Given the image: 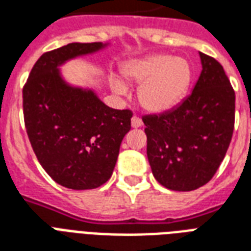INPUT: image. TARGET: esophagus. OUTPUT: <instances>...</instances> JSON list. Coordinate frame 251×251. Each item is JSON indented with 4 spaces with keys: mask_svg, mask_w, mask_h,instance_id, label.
Masks as SVG:
<instances>
[{
    "mask_svg": "<svg viewBox=\"0 0 251 251\" xmlns=\"http://www.w3.org/2000/svg\"><path fill=\"white\" fill-rule=\"evenodd\" d=\"M131 126L135 127V129H137V127H141V126H142V120L139 117H137V116H133V118H131Z\"/></svg>",
    "mask_w": 251,
    "mask_h": 251,
    "instance_id": "obj_1",
    "label": "esophagus"
}]
</instances>
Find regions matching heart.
Instances as JSON below:
<instances>
[{
    "label": "heart",
    "mask_w": 251,
    "mask_h": 251,
    "mask_svg": "<svg viewBox=\"0 0 251 251\" xmlns=\"http://www.w3.org/2000/svg\"><path fill=\"white\" fill-rule=\"evenodd\" d=\"M122 74L133 83L141 84L139 102L150 112H166L179 102L192 81L188 62L164 53L133 60L124 66ZM112 88L118 95H125L126 87L121 80L113 79Z\"/></svg>",
    "instance_id": "b5f03b06"
}]
</instances>
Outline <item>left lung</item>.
<instances>
[{"mask_svg":"<svg viewBox=\"0 0 251 251\" xmlns=\"http://www.w3.org/2000/svg\"><path fill=\"white\" fill-rule=\"evenodd\" d=\"M202 71L192 93L171 110L143 116L147 158L160 184L194 191L213 177L234 130L236 95L223 66L200 52Z\"/></svg>","mask_w":251,"mask_h":251,"instance_id":"1","label":"left lung"}]
</instances>
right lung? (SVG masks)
Returning a JSON list of instances; mask_svg holds the SVG:
<instances>
[{"instance_id":"1","label":"right lung","mask_w":251,"mask_h":251,"mask_svg":"<svg viewBox=\"0 0 251 251\" xmlns=\"http://www.w3.org/2000/svg\"><path fill=\"white\" fill-rule=\"evenodd\" d=\"M70 43L42 55L24 87L28 139L45 171L70 189H93L110 179L133 113L106 106L91 89L71 87L57 67L104 49Z\"/></svg>"}]
</instances>
